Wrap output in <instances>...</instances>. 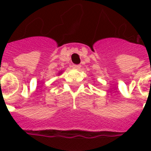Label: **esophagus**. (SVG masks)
Returning <instances> with one entry per match:
<instances>
[{
	"label": "esophagus",
	"instance_id": "esophagus-1",
	"mask_svg": "<svg viewBox=\"0 0 151 151\" xmlns=\"http://www.w3.org/2000/svg\"><path fill=\"white\" fill-rule=\"evenodd\" d=\"M73 67L74 69H78L81 68V65H73Z\"/></svg>",
	"mask_w": 151,
	"mask_h": 151
}]
</instances>
